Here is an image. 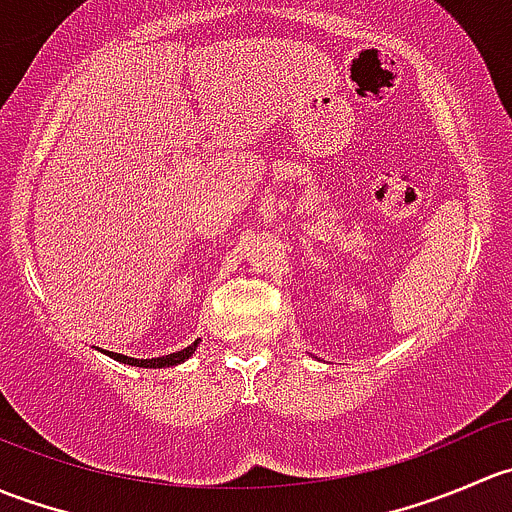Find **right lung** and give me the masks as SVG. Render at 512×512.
<instances>
[{
	"label": "right lung",
	"instance_id": "obj_1",
	"mask_svg": "<svg viewBox=\"0 0 512 512\" xmlns=\"http://www.w3.org/2000/svg\"><path fill=\"white\" fill-rule=\"evenodd\" d=\"M200 339H195L190 347L180 349V352H173V354H165V356H156V359H133V356H126V354H116V352H101L106 356H111V359L121 361V364H128V366H141V369H165V366H178L183 364L185 359H190V356L195 354V349H198Z\"/></svg>",
	"mask_w": 512,
	"mask_h": 512
}]
</instances>
